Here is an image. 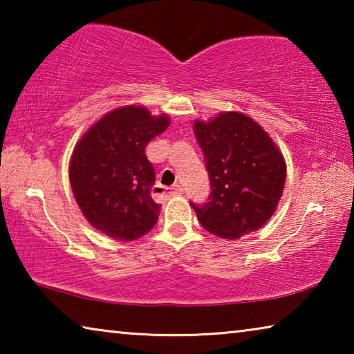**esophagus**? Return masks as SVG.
<instances>
[{"label":"esophagus","mask_w":354,"mask_h":354,"mask_svg":"<svg viewBox=\"0 0 354 354\" xmlns=\"http://www.w3.org/2000/svg\"><path fill=\"white\" fill-rule=\"evenodd\" d=\"M183 192V189L179 185H175L173 189H165L164 185H154L153 187V195L158 196V198H170L173 195H179Z\"/></svg>","instance_id":"esophagus-1"}]
</instances>
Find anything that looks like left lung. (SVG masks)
Wrapping results in <instances>:
<instances>
[{"label":"left lung","instance_id":"1","mask_svg":"<svg viewBox=\"0 0 354 354\" xmlns=\"http://www.w3.org/2000/svg\"><path fill=\"white\" fill-rule=\"evenodd\" d=\"M203 149L211 194L203 205L190 203L201 226L221 239H239L259 230L283 195L286 162L261 124L241 112H223L194 123Z\"/></svg>","mask_w":354,"mask_h":354}]
</instances>
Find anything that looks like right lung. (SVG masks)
Returning a JSON list of instances; mask_svg holds the SVG:
<instances>
[{
  "label": "right lung",
  "instance_id": "add662e5",
  "mask_svg": "<svg viewBox=\"0 0 354 354\" xmlns=\"http://www.w3.org/2000/svg\"><path fill=\"white\" fill-rule=\"evenodd\" d=\"M169 124L165 113L154 117L142 106H124L106 113L76 143L71 190L84 217L106 236L136 241L158 221L156 175L145 148Z\"/></svg>",
  "mask_w": 354,
  "mask_h": 354
}]
</instances>
